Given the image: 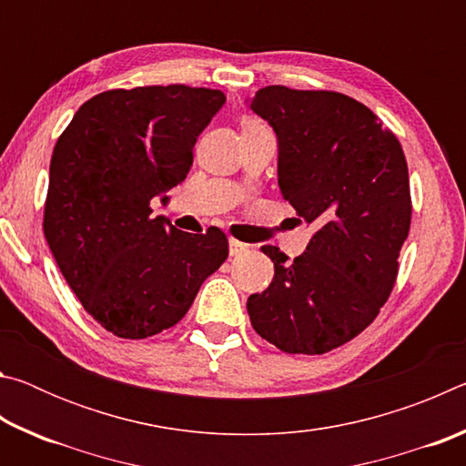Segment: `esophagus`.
Masks as SVG:
<instances>
[{
	"instance_id": "obj_1",
	"label": "esophagus",
	"mask_w": 466,
	"mask_h": 466,
	"mask_svg": "<svg viewBox=\"0 0 466 466\" xmlns=\"http://www.w3.org/2000/svg\"><path fill=\"white\" fill-rule=\"evenodd\" d=\"M228 248H230V257H238V255H242V252L248 250V244L236 240V238H230V240H228Z\"/></svg>"
}]
</instances>
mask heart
Here are the masks:
<instances>
[{
  "mask_svg": "<svg viewBox=\"0 0 466 466\" xmlns=\"http://www.w3.org/2000/svg\"><path fill=\"white\" fill-rule=\"evenodd\" d=\"M257 125H258L257 121H250V119H247V121L242 123V129H247V127H257Z\"/></svg>",
  "mask_w": 466,
  "mask_h": 466,
  "instance_id": "obj_1",
  "label": "heart"
}]
</instances>
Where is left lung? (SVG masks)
<instances>
[{
	"label": "left lung",
	"mask_w": 466,
	"mask_h": 466,
	"mask_svg": "<svg viewBox=\"0 0 466 466\" xmlns=\"http://www.w3.org/2000/svg\"><path fill=\"white\" fill-rule=\"evenodd\" d=\"M248 106L278 136L281 197L317 228L294 261L261 247L275 275L248 298L252 329L286 353H327L360 335L394 288L411 226L403 147L339 92L267 86Z\"/></svg>",
	"instance_id": "left-lung-1"
}]
</instances>
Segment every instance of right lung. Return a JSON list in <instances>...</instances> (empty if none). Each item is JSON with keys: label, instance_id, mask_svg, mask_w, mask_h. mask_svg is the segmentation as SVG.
I'll list each match as a JSON object with an SVG mask.
<instances>
[{"label": "right lung", "instance_id": "add662e5", "mask_svg": "<svg viewBox=\"0 0 466 466\" xmlns=\"http://www.w3.org/2000/svg\"><path fill=\"white\" fill-rule=\"evenodd\" d=\"M219 90H106L77 108L53 149L43 230L84 310L110 333L146 339L175 327L228 258V238L177 230L152 199L183 183Z\"/></svg>", "mask_w": 466, "mask_h": 466}]
</instances>
